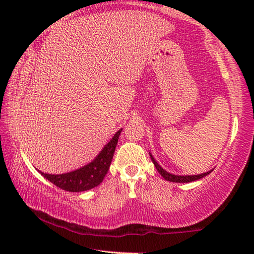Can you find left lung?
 Masks as SVG:
<instances>
[{"instance_id":"8db88e82","label":"left lung","mask_w":254,"mask_h":254,"mask_svg":"<svg viewBox=\"0 0 254 254\" xmlns=\"http://www.w3.org/2000/svg\"><path fill=\"white\" fill-rule=\"evenodd\" d=\"M150 157H151V160L153 162V165L156 166L157 170L159 171V174H160L163 178L166 180H168V182H173V183H190V182H195V180H198L200 178L205 177V176L209 175L212 173V170L208 171V173H205V174H201V175H194V176H176V175H171L169 173H167L165 169H162L160 166L158 165V162L154 160V158L150 154Z\"/></svg>"}]
</instances>
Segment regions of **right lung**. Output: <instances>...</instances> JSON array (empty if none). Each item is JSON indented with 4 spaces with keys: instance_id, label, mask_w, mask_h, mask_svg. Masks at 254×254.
Returning <instances> with one entry per match:
<instances>
[{
    "instance_id": "right-lung-1",
    "label": "right lung",
    "mask_w": 254,
    "mask_h": 254,
    "mask_svg": "<svg viewBox=\"0 0 254 254\" xmlns=\"http://www.w3.org/2000/svg\"><path fill=\"white\" fill-rule=\"evenodd\" d=\"M121 131L122 130H119L115 133V135L105 145L95 160L88 163L87 166L83 167V168L62 175H49L44 173H41V175L57 187L67 191H85L98 186L103 182L105 175L110 169V165L112 159H113V154L115 148H117Z\"/></svg>"
}]
</instances>
